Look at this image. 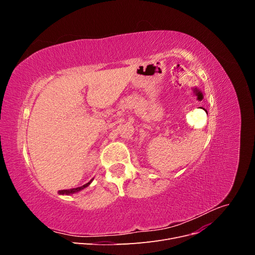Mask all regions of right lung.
<instances>
[{
  "label": "right lung",
  "instance_id": "1",
  "mask_svg": "<svg viewBox=\"0 0 255 255\" xmlns=\"http://www.w3.org/2000/svg\"><path fill=\"white\" fill-rule=\"evenodd\" d=\"M90 183H91V181H90V182H88L87 184L83 185V186H81V187H78V188H71V189H64V190H59L58 192H59V195H70V194H74V192H78V191H80V190L84 189L85 187H87Z\"/></svg>",
  "mask_w": 255,
  "mask_h": 255
}]
</instances>
